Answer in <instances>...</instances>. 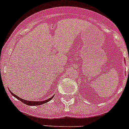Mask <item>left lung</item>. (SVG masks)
<instances>
[{
  "label": "left lung",
  "instance_id": "left-lung-1",
  "mask_svg": "<svg viewBox=\"0 0 129 129\" xmlns=\"http://www.w3.org/2000/svg\"><path fill=\"white\" fill-rule=\"evenodd\" d=\"M128 71H129V70H128Z\"/></svg>",
  "mask_w": 129,
  "mask_h": 129
}]
</instances>
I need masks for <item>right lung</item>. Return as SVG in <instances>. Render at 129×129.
<instances>
[{
  "label": "right lung",
  "mask_w": 129,
  "mask_h": 129,
  "mask_svg": "<svg viewBox=\"0 0 129 129\" xmlns=\"http://www.w3.org/2000/svg\"><path fill=\"white\" fill-rule=\"evenodd\" d=\"M9 91H10V90H9ZM10 92L11 93V94L13 96H14V97H15V98H17L18 100H19V101H20L21 102H22L23 103L25 104H27L28 105H42V104H45V103H46V102H49V101H50V100H51L53 98V97H51V98L49 99L46 100V101H42V102H40V101H39V102H36V101H25V100H24V99H22L20 98V97H17V96L15 95L14 93H13L12 92H11V91H10Z\"/></svg>",
  "instance_id": "obj_1"
}]
</instances>
